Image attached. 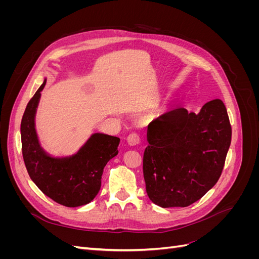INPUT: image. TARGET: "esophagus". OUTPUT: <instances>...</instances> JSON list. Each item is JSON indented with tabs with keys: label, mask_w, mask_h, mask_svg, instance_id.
<instances>
[{
	"label": "esophagus",
	"mask_w": 259,
	"mask_h": 259,
	"mask_svg": "<svg viewBox=\"0 0 259 259\" xmlns=\"http://www.w3.org/2000/svg\"><path fill=\"white\" fill-rule=\"evenodd\" d=\"M127 143L130 146H136L140 143V137L136 133H132L127 137Z\"/></svg>",
	"instance_id": "1"
}]
</instances>
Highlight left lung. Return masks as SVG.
I'll return each mask as SVG.
<instances>
[{
  "instance_id": "8db88e82",
  "label": "left lung",
  "mask_w": 259,
  "mask_h": 259,
  "mask_svg": "<svg viewBox=\"0 0 259 259\" xmlns=\"http://www.w3.org/2000/svg\"><path fill=\"white\" fill-rule=\"evenodd\" d=\"M144 178L149 199L161 207H186L218 182L231 144V125L221 99L199 113L178 108L148 127Z\"/></svg>"
}]
</instances>
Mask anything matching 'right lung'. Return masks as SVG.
<instances>
[{
    "label": "right lung",
    "instance_id": "right-lung-1",
    "mask_svg": "<svg viewBox=\"0 0 259 259\" xmlns=\"http://www.w3.org/2000/svg\"><path fill=\"white\" fill-rule=\"evenodd\" d=\"M46 79L30 99L22 115V156L28 174L45 195L67 207L89 204L101 186L106 164L119 153L120 138L93 134L76 153L55 158L41 147L35 130V113Z\"/></svg>",
    "mask_w": 259,
    "mask_h": 259
}]
</instances>
